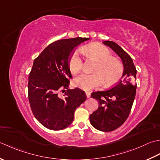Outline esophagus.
Masks as SVG:
<instances>
[{"label":"esophagus","mask_w":160,"mask_h":160,"mask_svg":"<svg viewBox=\"0 0 160 160\" xmlns=\"http://www.w3.org/2000/svg\"><path fill=\"white\" fill-rule=\"evenodd\" d=\"M86 94L87 98H90V92H86Z\"/></svg>","instance_id":"1"}]
</instances>
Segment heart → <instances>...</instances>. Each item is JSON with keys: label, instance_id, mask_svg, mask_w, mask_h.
Segmentation results:
<instances>
[{"label": "heart", "instance_id": "1", "mask_svg": "<svg viewBox=\"0 0 160 160\" xmlns=\"http://www.w3.org/2000/svg\"><path fill=\"white\" fill-rule=\"evenodd\" d=\"M81 52L88 57L98 61L95 70L92 74L82 73L74 79V86L85 90L99 87L106 81V86H110L119 80L123 73V66L119 59L110 57L108 49L99 44H90L81 49ZM69 68L72 74H77L82 69L83 59L79 50L74 51L69 59Z\"/></svg>", "mask_w": 160, "mask_h": 160}]
</instances>
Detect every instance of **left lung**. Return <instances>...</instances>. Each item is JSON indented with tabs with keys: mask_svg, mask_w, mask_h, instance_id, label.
Returning a JSON list of instances; mask_svg holds the SVG:
<instances>
[{
	"mask_svg": "<svg viewBox=\"0 0 160 160\" xmlns=\"http://www.w3.org/2000/svg\"><path fill=\"white\" fill-rule=\"evenodd\" d=\"M103 43L118 55L123 66L122 79L116 86L91 94L99 102L98 109L90 115L91 124L101 131L109 132L121 126L130 112L136 94L137 70L131 57L119 45L110 41Z\"/></svg>",
	"mask_w": 160,
	"mask_h": 160,
	"instance_id": "1",
	"label": "left lung"
}]
</instances>
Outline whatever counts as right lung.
I'll return each instance as SVG.
<instances>
[{"label":"right lung","mask_w":160,"mask_h":160,"mask_svg":"<svg viewBox=\"0 0 160 160\" xmlns=\"http://www.w3.org/2000/svg\"><path fill=\"white\" fill-rule=\"evenodd\" d=\"M89 38L61 39L45 48L35 58L28 79V98L32 111L45 128L63 130L74 119L77 108L86 100L84 91L68 89L72 78L69 59L77 45ZM64 91L62 98L59 91Z\"/></svg>","instance_id":"obj_1"}]
</instances>
